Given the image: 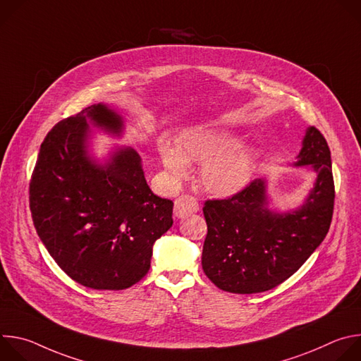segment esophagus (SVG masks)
<instances>
[{"label": "esophagus", "instance_id": "obj_1", "mask_svg": "<svg viewBox=\"0 0 361 361\" xmlns=\"http://www.w3.org/2000/svg\"><path fill=\"white\" fill-rule=\"evenodd\" d=\"M198 209V201L192 195H180L174 202V216L177 219H183L192 213H197Z\"/></svg>", "mask_w": 361, "mask_h": 361}]
</instances>
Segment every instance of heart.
I'll return each mask as SVG.
<instances>
[{
    "label": "heart",
    "mask_w": 361,
    "mask_h": 361,
    "mask_svg": "<svg viewBox=\"0 0 361 361\" xmlns=\"http://www.w3.org/2000/svg\"><path fill=\"white\" fill-rule=\"evenodd\" d=\"M161 161L176 181L190 176V161L202 163L200 178L216 195H233L248 185L254 176V157L231 135L212 128H191L181 134L180 145L160 141Z\"/></svg>",
    "instance_id": "heart-1"
}]
</instances>
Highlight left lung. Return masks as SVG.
Here are the masks:
<instances>
[{
	"instance_id": "8db88e82",
	"label": "left lung",
	"mask_w": 361,
	"mask_h": 361,
	"mask_svg": "<svg viewBox=\"0 0 361 361\" xmlns=\"http://www.w3.org/2000/svg\"><path fill=\"white\" fill-rule=\"evenodd\" d=\"M294 166H312L314 187L294 212L269 207L267 181L252 180L224 200H207L202 270L220 290L252 294L271 290L291 277L322 244L334 209L331 154L326 138L308 127Z\"/></svg>"
}]
</instances>
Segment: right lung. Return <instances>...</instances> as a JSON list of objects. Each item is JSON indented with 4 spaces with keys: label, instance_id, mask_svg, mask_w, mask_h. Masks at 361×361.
I'll return each mask as SVG.
<instances>
[{
    "label": "right lung",
    "instance_id": "obj_1",
    "mask_svg": "<svg viewBox=\"0 0 361 361\" xmlns=\"http://www.w3.org/2000/svg\"><path fill=\"white\" fill-rule=\"evenodd\" d=\"M121 135L124 121L94 104L44 138L30 183V210L42 244L74 281L124 290L149 270L152 245L173 226V201L154 194L135 149L99 164L88 154L90 126Z\"/></svg>",
    "mask_w": 361,
    "mask_h": 361
}]
</instances>
